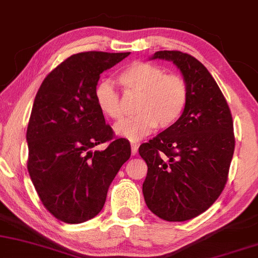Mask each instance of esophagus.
I'll list each match as a JSON object with an SVG mask.
<instances>
[{"label":"esophagus","mask_w":258,"mask_h":258,"mask_svg":"<svg viewBox=\"0 0 258 258\" xmlns=\"http://www.w3.org/2000/svg\"><path fill=\"white\" fill-rule=\"evenodd\" d=\"M130 146H132V154H133V156H134V154L138 153V150H139V145L136 144V142H133V144L130 145Z\"/></svg>","instance_id":"obj_1"}]
</instances>
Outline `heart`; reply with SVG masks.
Here are the masks:
<instances>
[{
    "label": "heart",
    "mask_w": 258,
    "mask_h": 258,
    "mask_svg": "<svg viewBox=\"0 0 258 258\" xmlns=\"http://www.w3.org/2000/svg\"><path fill=\"white\" fill-rule=\"evenodd\" d=\"M118 82L125 92L139 93L134 116L125 117L114 124L117 135L135 141L156 128L171 126L183 113L188 101V86L177 75H165L160 66L147 61L130 63L118 75ZM94 100L106 117L122 114L119 92L110 81L102 80L94 89Z\"/></svg>",
    "instance_id": "1"
}]
</instances>
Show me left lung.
Here are the masks:
<instances>
[{
  "label": "left lung",
  "instance_id": "obj_1",
  "mask_svg": "<svg viewBox=\"0 0 258 258\" xmlns=\"http://www.w3.org/2000/svg\"><path fill=\"white\" fill-rule=\"evenodd\" d=\"M151 59L177 66L188 101L177 122L139 148L147 164L142 193L154 215L182 222L207 211L225 188L235 146L233 119L214 77L195 56L159 50Z\"/></svg>",
  "mask_w": 258,
  "mask_h": 258
}]
</instances>
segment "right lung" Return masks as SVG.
<instances>
[{
    "instance_id": "right-lung-1",
    "label": "right lung",
    "mask_w": 258,
    "mask_h": 258,
    "mask_svg": "<svg viewBox=\"0 0 258 258\" xmlns=\"http://www.w3.org/2000/svg\"><path fill=\"white\" fill-rule=\"evenodd\" d=\"M130 53L71 55L42 82L26 132L27 170L42 204L57 220L82 223L104 208L108 187L130 158L94 100L100 75ZM110 141L104 151H93Z\"/></svg>"
}]
</instances>
